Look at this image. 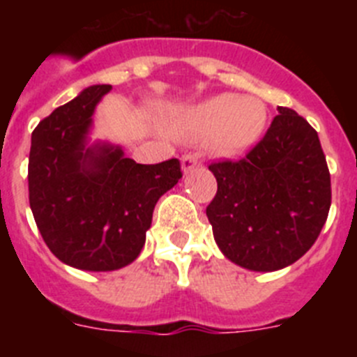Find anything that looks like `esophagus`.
<instances>
[{
    "mask_svg": "<svg viewBox=\"0 0 357 357\" xmlns=\"http://www.w3.org/2000/svg\"><path fill=\"white\" fill-rule=\"evenodd\" d=\"M181 162H182V172H184V173H189L191 169H195V168H198V166H200V162H198V157L191 155V153H188V155L182 157Z\"/></svg>",
    "mask_w": 357,
    "mask_h": 357,
    "instance_id": "esophagus-1",
    "label": "esophagus"
}]
</instances>
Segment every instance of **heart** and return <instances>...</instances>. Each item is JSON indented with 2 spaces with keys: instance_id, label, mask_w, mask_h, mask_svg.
Segmentation results:
<instances>
[{
  "instance_id": "obj_1",
  "label": "heart",
  "mask_w": 357,
  "mask_h": 357,
  "mask_svg": "<svg viewBox=\"0 0 357 357\" xmlns=\"http://www.w3.org/2000/svg\"><path fill=\"white\" fill-rule=\"evenodd\" d=\"M264 125L266 109L261 100L218 94L176 114L169 123V130L178 139H206L213 153L232 157L259 139Z\"/></svg>"
}]
</instances>
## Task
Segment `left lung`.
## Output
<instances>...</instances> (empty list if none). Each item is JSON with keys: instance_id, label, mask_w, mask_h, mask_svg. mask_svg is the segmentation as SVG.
<instances>
[{"instance_id": "1", "label": "left lung", "mask_w": 357, "mask_h": 357, "mask_svg": "<svg viewBox=\"0 0 357 357\" xmlns=\"http://www.w3.org/2000/svg\"><path fill=\"white\" fill-rule=\"evenodd\" d=\"M277 110L243 159L209 166L218 182L206 211L214 241L227 259L254 272L301 259L331 207V175L317 130L295 110Z\"/></svg>"}]
</instances>
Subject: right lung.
I'll return each instance as SVG.
<instances>
[{"label": "right lung", "mask_w": 357, "mask_h": 357, "mask_svg": "<svg viewBox=\"0 0 357 357\" xmlns=\"http://www.w3.org/2000/svg\"><path fill=\"white\" fill-rule=\"evenodd\" d=\"M112 85H91L31 132L28 193L37 229L62 263L112 272L137 259L155 204L182 178L178 159L137 164L119 146L89 144Z\"/></svg>", "instance_id": "obj_1"}]
</instances>
